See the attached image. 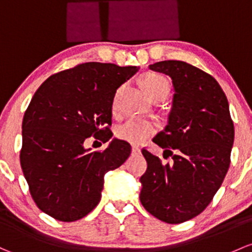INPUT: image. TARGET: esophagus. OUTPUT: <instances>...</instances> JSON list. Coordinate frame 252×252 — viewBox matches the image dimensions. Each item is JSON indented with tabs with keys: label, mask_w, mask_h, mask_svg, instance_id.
Masks as SVG:
<instances>
[{
	"label": "esophagus",
	"mask_w": 252,
	"mask_h": 252,
	"mask_svg": "<svg viewBox=\"0 0 252 252\" xmlns=\"http://www.w3.org/2000/svg\"><path fill=\"white\" fill-rule=\"evenodd\" d=\"M140 152H141V150L137 146L131 147V153H133V155H140Z\"/></svg>",
	"instance_id": "34e87169"
}]
</instances>
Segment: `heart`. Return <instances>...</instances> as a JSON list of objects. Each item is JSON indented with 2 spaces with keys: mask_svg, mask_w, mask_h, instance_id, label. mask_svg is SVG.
Returning <instances> with one entry per match:
<instances>
[{
  "mask_svg": "<svg viewBox=\"0 0 252 252\" xmlns=\"http://www.w3.org/2000/svg\"><path fill=\"white\" fill-rule=\"evenodd\" d=\"M141 84L144 91L147 93V95L152 100L159 95H168L169 91H170L169 81L159 73H146L141 78ZM116 105H117V101L115 99L112 104L113 111L116 110ZM156 130H157V126L153 122L131 118L118 126L117 136L124 141L130 142V144H142L148 137L152 136L156 133Z\"/></svg>",
  "mask_w": 252,
  "mask_h": 252,
  "instance_id": "obj_1",
  "label": "heart"
}]
</instances>
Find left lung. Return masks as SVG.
I'll return each mask as SVG.
<instances>
[{"label":"left lung","mask_w":252,"mask_h":252,"mask_svg":"<svg viewBox=\"0 0 252 252\" xmlns=\"http://www.w3.org/2000/svg\"><path fill=\"white\" fill-rule=\"evenodd\" d=\"M150 68L173 79L168 126L153 142L174 163L163 164L142 150L147 170L140 177V200L160 221L181 223L199 215L221 187L231 163L234 126L226 95L213 76L179 60Z\"/></svg>","instance_id":"left-lung-1"}]
</instances>
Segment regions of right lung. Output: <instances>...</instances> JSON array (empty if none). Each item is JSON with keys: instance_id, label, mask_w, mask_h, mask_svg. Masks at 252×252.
Returning <instances> with one entry per match:
<instances>
[{"instance_id": "1", "label": "right lung", "mask_w": 252, "mask_h": 252, "mask_svg": "<svg viewBox=\"0 0 252 252\" xmlns=\"http://www.w3.org/2000/svg\"><path fill=\"white\" fill-rule=\"evenodd\" d=\"M136 66L84 63L50 76L37 89L23 119L20 164L31 197L63 222L82 219L97 205L107 171L130 156V145L113 139L100 152L84 148L87 137H112L116 92Z\"/></svg>"}]
</instances>
